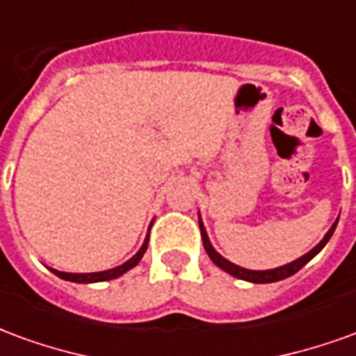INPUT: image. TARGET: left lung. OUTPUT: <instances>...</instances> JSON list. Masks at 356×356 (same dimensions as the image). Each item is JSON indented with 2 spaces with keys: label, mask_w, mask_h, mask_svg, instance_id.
I'll return each instance as SVG.
<instances>
[{
  "label": "left lung",
  "mask_w": 356,
  "mask_h": 356,
  "mask_svg": "<svg viewBox=\"0 0 356 356\" xmlns=\"http://www.w3.org/2000/svg\"><path fill=\"white\" fill-rule=\"evenodd\" d=\"M336 225L337 221L332 225V229L326 232V236L321 240V244H316L309 254H305L303 257H299V259H296V261L288 263V265H284V267L270 268V270H250V268H242L238 267V265H234V263L227 261V259L217 254L216 250H213V246L209 244L208 234H206V229H204L202 221H200V232H202V242H204V250H206V254L209 255V259L216 263L217 267H221L223 270H227L229 275L236 276V278H240V280H248V282H255V284H267V282H278V280H282V278H288V276L296 275L299 268L303 267V265H307V263L313 259L314 255L321 252L322 248L326 246V242L330 240V236H332L334 231H336Z\"/></svg>",
  "instance_id": "obj_1"
}]
</instances>
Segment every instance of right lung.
Returning a JSON list of instances; mask_svg holds the SVG:
<instances>
[{
	"instance_id": "right-lung-1",
	"label": "right lung",
	"mask_w": 356,
	"mask_h": 356,
	"mask_svg": "<svg viewBox=\"0 0 356 356\" xmlns=\"http://www.w3.org/2000/svg\"><path fill=\"white\" fill-rule=\"evenodd\" d=\"M148 248V236L145 240V244L140 246V250L137 254L133 255L129 261H125L124 265H120L116 268H108V270H102V273H86V275H72V273H60V270H55V268H51L53 273L60 278H65V280H70V282H80V284H88V282H104V280H112V278H118V276H122L124 273H127L129 268H133L137 263L140 261V257L145 255Z\"/></svg>"
}]
</instances>
